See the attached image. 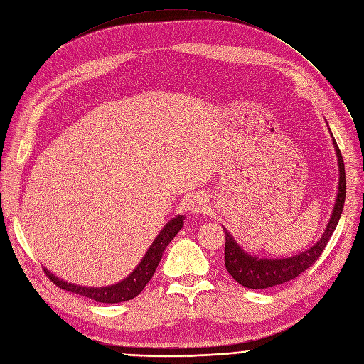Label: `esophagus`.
Instances as JSON below:
<instances>
[{
  "instance_id": "34e87169",
  "label": "esophagus",
  "mask_w": 364,
  "mask_h": 364,
  "mask_svg": "<svg viewBox=\"0 0 364 364\" xmlns=\"http://www.w3.org/2000/svg\"><path fill=\"white\" fill-rule=\"evenodd\" d=\"M185 209L189 212V213H200V212H204V209L207 207V201L205 198L201 196V194H191L185 198Z\"/></svg>"
}]
</instances>
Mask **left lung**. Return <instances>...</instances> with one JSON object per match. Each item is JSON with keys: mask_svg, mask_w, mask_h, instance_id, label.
Segmentation results:
<instances>
[{"mask_svg": "<svg viewBox=\"0 0 364 364\" xmlns=\"http://www.w3.org/2000/svg\"><path fill=\"white\" fill-rule=\"evenodd\" d=\"M335 151L338 155V166H339V186H338V197L333 207V213L328 219L324 234L317 243L295 256L283 257V259H259L252 256L241 249L232 235L228 232L227 228L225 231V267L228 272L232 275V279L240 283L241 286L249 289H267L277 284H282L296 279L299 274L308 269L313 265L320 255L323 253L324 247L327 246V241L331 240L339 218L342 215L343 203H345V193H347V182H345V166L342 154L338 148L336 141L333 139Z\"/></svg>", "mask_w": 364, "mask_h": 364, "instance_id": "obj_1", "label": "left lung"}]
</instances>
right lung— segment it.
<instances>
[{
  "label": "right lung",
  "instance_id": "obj_1",
  "mask_svg": "<svg viewBox=\"0 0 364 364\" xmlns=\"http://www.w3.org/2000/svg\"><path fill=\"white\" fill-rule=\"evenodd\" d=\"M183 219H185L183 216H176V218H173L170 222H167L164 225V228L157 235V238L152 241V245L149 246L148 252L145 253L141 264L137 265L134 268V271L129 277H126L123 282H119L117 284L107 286V287H84V286H77L73 283H66V282L58 279L55 274H51L46 268H44V271H46L48 279L53 282L58 287L71 291V293H75V295L85 296V298L93 299L96 302H102V304H118V302L130 301L139 295V293L144 290V287L148 284V282L152 279L155 269H157V267L161 261L164 249L167 247L170 241L175 238V235L179 232V230L183 227Z\"/></svg>",
  "mask_w": 364,
  "mask_h": 364
}]
</instances>
